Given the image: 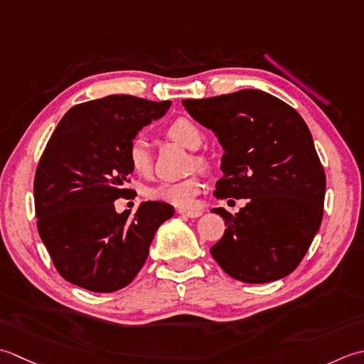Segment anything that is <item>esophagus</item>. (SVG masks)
<instances>
[{
    "mask_svg": "<svg viewBox=\"0 0 364 364\" xmlns=\"http://www.w3.org/2000/svg\"><path fill=\"white\" fill-rule=\"evenodd\" d=\"M179 212L182 217H185V218H198V217H201L203 215V212L201 210H187V209H179L177 210Z\"/></svg>",
    "mask_w": 364,
    "mask_h": 364,
    "instance_id": "esophagus-1",
    "label": "esophagus"
}]
</instances>
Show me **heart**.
<instances>
[{"instance_id":"obj_1","label":"heart","mask_w":364,"mask_h":364,"mask_svg":"<svg viewBox=\"0 0 364 364\" xmlns=\"http://www.w3.org/2000/svg\"><path fill=\"white\" fill-rule=\"evenodd\" d=\"M165 135L190 151H198L204 143L203 130L191 119H188V117H177L171 124H168V127L165 129ZM127 159L130 168L138 176L147 177L152 173V155L143 138H136L132 141L127 151ZM191 168H199L203 171H207L210 168V160L204 154H193ZM201 179L198 176H191L188 179L179 182L155 183L146 190V196L154 199V201L168 203L171 205L181 207V209H188V207L195 205V199L201 193Z\"/></svg>"}]
</instances>
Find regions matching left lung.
Listing matches in <instances>:
<instances>
[{"instance_id": "1", "label": "left lung", "mask_w": 364, "mask_h": 364, "mask_svg": "<svg viewBox=\"0 0 364 364\" xmlns=\"http://www.w3.org/2000/svg\"><path fill=\"white\" fill-rule=\"evenodd\" d=\"M182 103L225 149L213 195L248 201L235 215L213 209L226 231L212 257L243 283L287 277L323 217L325 171L308 125L291 105L257 89Z\"/></svg>"}]
</instances>
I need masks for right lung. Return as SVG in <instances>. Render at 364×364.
I'll use <instances>...</instances> for the list:
<instances>
[{
    "instance_id": "right-lung-1",
    "label": "right lung",
    "mask_w": 364,
    "mask_h": 364,
    "mask_svg": "<svg viewBox=\"0 0 364 364\" xmlns=\"http://www.w3.org/2000/svg\"><path fill=\"white\" fill-rule=\"evenodd\" d=\"M171 102L108 95L72 107L50 136L34 176L37 231L59 275L92 292L130 284L144 265L159 226L173 205L147 201L130 217L127 151L144 125Z\"/></svg>"
}]
</instances>
